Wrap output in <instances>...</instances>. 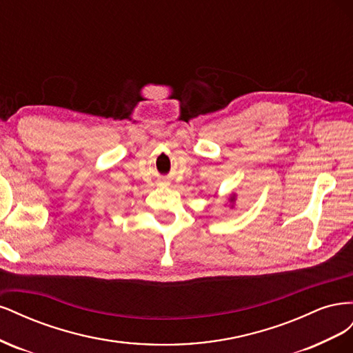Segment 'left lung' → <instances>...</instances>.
Returning a JSON list of instances; mask_svg holds the SVG:
<instances>
[{"label": "left lung", "mask_w": 353, "mask_h": 353, "mask_svg": "<svg viewBox=\"0 0 353 353\" xmlns=\"http://www.w3.org/2000/svg\"><path fill=\"white\" fill-rule=\"evenodd\" d=\"M230 200H231V201H234V196H231V199H230Z\"/></svg>", "instance_id": "left-lung-1"}]
</instances>
